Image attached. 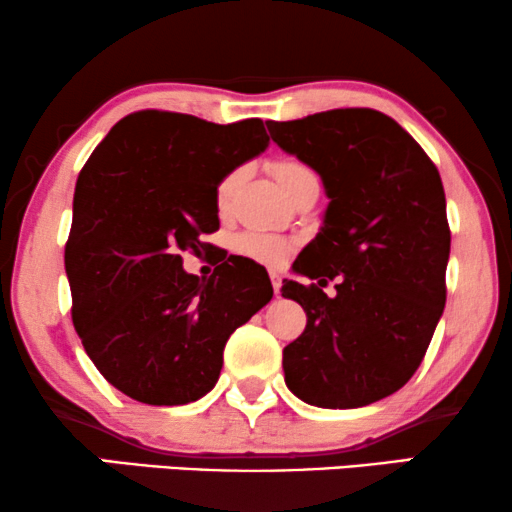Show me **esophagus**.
<instances>
[{
  "label": "esophagus",
  "instance_id": "1",
  "mask_svg": "<svg viewBox=\"0 0 512 512\" xmlns=\"http://www.w3.org/2000/svg\"><path fill=\"white\" fill-rule=\"evenodd\" d=\"M270 282H272V289H275V296H279V293H282V275L272 270L270 272Z\"/></svg>",
  "mask_w": 512,
  "mask_h": 512
}]
</instances>
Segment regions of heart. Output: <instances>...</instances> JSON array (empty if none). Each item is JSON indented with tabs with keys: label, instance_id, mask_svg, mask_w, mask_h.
Returning a JSON list of instances; mask_svg holds the SVG:
<instances>
[{
	"label": "heart",
	"instance_id": "1",
	"mask_svg": "<svg viewBox=\"0 0 512 512\" xmlns=\"http://www.w3.org/2000/svg\"><path fill=\"white\" fill-rule=\"evenodd\" d=\"M270 172L277 179V184L289 198H296L298 193L307 191V188H319V174L312 170L305 160L296 156H277L270 160ZM244 179V167H235L228 174H223L219 184L214 188V202L219 212H228L230 202L235 198L237 186ZM233 249L237 254L249 258V261L263 263V265H279L286 261V256L291 254L293 244L284 237L268 235V233H256V230H247L240 233L233 240Z\"/></svg>",
	"mask_w": 512,
	"mask_h": 512
}]
</instances>
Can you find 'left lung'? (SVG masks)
I'll list each match as a JSON object with an SVG mask.
<instances>
[{
  "label": "left lung",
  "mask_w": 512,
  "mask_h": 512,
  "mask_svg": "<svg viewBox=\"0 0 512 512\" xmlns=\"http://www.w3.org/2000/svg\"><path fill=\"white\" fill-rule=\"evenodd\" d=\"M272 142L305 160L331 198L300 275L282 296L307 326L284 347V380L317 408H361L415 375L443 314L450 223L438 167L394 118L331 109L268 121ZM336 279V296L320 286Z\"/></svg>",
  "instance_id": "8db88e82"
}]
</instances>
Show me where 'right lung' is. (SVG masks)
<instances>
[{"label":"right lung","instance_id":"obj_1","mask_svg":"<svg viewBox=\"0 0 512 512\" xmlns=\"http://www.w3.org/2000/svg\"><path fill=\"white\" fill-rule=\"evenodd\" d=\"M261 118L228 125L144 109L118 121L76 179L65 270L83 349L125 396L186 405L214 389L235 328L270 303L265 268L242 256L188 275L219 230L214 188L265 151Z\"/></svg>","mask_w":512,"mask_h":512}]
</instances>
